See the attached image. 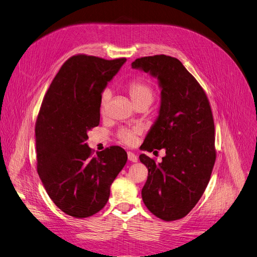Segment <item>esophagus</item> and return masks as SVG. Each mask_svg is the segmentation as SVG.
<instances>
[{"mask_svg": "<svg viewBox=\"0 0 257 257\" xmlns=\"http://www.w3.org/2000/svg\"><path fill=\"white\" fill-rule=\"evenodd\" d=\"M127 158H128V160L131 161V162H137V160H138V158H137V155L135 154V153H133V152H131V151H128L127 152Z\"/></svg>", "mask_w": 257, "mask_h": 257, "instance_id": "esophagus-1", "label": "esophagus"}]
</instances>
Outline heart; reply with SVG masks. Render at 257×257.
<instances>
[{"label": "heart", "instance_id": "1", "mask_svg": "<svg viewBox=\"0 0 257 257\" xmlns=\"http://www.w3.org/2000/svg\"><path fill=\"white\" fill-rule=\"evenodd\" d=\"M126 89L128 91V94L133 100L136 106L141 104H148L150 105L155 95L154 88L152 84L144 79H134L127 83ZM110 91L106 89L103 91L102 95H100V112L104 113L106 111L108 100H109ZM141 128H123L119 131L118 137L120 141L126 145H134L136 142L137 135L141 134Z\"/></svg>", "mask_w": 257, "mask_h": 257}]
</instances>
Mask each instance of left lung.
Wrapping results in <instances>:
<instances>
[{
  "label": "left lung",
  "mask_w": 257,
  "mask_h": 257,
  "mask_svg": "<svg viewBox=\"0 0 257 257\" xmlns=\"http://www.w3.org/2000/svg\"><path fill=\"white\" fill-rule=\"evenodd\" d=\"M132 67L157 77L162 88L159 118L142 148L149 152L165 149L166 155L159 164L139 155L148 168L143 200L159 219H182L203 196L215 163L211 107L201 85L176 58L144 57Z\"/></svg>",
  "instance_id": "obj_1"
}]
</instances>
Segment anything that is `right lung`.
<instances>
[{
    "label": "right lung",
    "mask_w": 257,
    "mask_h": 257,
    "mask_svg": "<svg viewBox=\"0 0 257 257\" xmlns=\"http://www.w3.org/2000/svg\"><path fill=\"white\" fill-rule=\"evenodd\" d=\"M125 61L76 54L61 66L43 99L35 124L37 173L53 203L71 216L102 210L127 161L119 146L93 154L84 143L99 124L103 90Z\"/></svg>",
    "instance_id": "obj_1"
}]
</instances>
